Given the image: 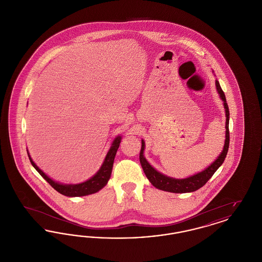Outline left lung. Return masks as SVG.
<instances>
[{
  "mask_svg": "<svg viewBox=\"0 0 262 262\" xmlns=\"http://www.w3.org/2000/svg\"><path fill=\"white\" fill-rule=\"evenodd\" d=\"M215 85H216V89H217V92H218L220 98L223 101L225 113H226V125H225L226 134H225L224 147H223L222 152L219 154V156L215 159L214 162L211 163L207 168H205L200 173L189 176L185 179H174V178L168 177L166 174L158 172L155 168H153L150 165L149 162L144 157L145 142L143 139H141V149L139 153V161H140L144 174L149 180L150 183L156 188L161 189L164 191L174 192V193H186V192L195 191L200 187H203L208 182V180L224 162L226 155L228 153L229 143H230V133H229L230 113H229V107H228V104L226 101L224 92L217 79L215 80Z\"/></svg>",
  "mask_w": 262,
  "mask_h": 262,
  "instance_id": "1",
  "label": "left lung"
}]
</instances>
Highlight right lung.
Returning a JSON list of instances; mask_svg holds the SVG:
<instances>
[{"instance_id": "right-lung-1", "label": "right lung", "mask_w": 262, "mask_h": 262, "mask_svg": "<svg viewBox=\"0 0 262 262\" xmlns=\"http://www.w3.org/2000/svg\"><path fill=\"white\" fill-rule=\"evenodd\" d=\"M121 140H122L121 136H118L113 140L111 147H110V149L108 150L106 157L102 163L99 170L96 172V174H93L90 179H88V181H85L83 183H79V184H62V183L54 181L53 179H51L49 176L45 174L41 169H39L37 165L33 162L32 158L30 157V155L28 153V150H27V154H28L30 162L32 164V166L36 169L38 173L41 174L50 184L51 187H54L58 192L62 193L66 196H70V198L84 196V195L92 194V193L99 191L100 189H102L107 185L108 181L110 180L111 174H112L114 159H115L117 150L120 146Z\"/></svg>"}]
</instances>
